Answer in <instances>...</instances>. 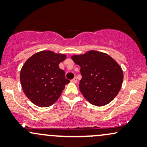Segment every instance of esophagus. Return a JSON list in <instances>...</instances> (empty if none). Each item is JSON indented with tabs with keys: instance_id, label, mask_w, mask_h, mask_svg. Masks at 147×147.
I'll list each match as a JSON object with an SVG mask.
<instances>
[{
	"instance_id": "34e87169",
	"label": "esophagus",
	"mask_w": 147,
	"mask_h": 147,
	"mask_svg": "<svg viewBox=\"0 0 147 147\" xmlns=\"http://www.w3.org/2000/svg\"><path fill=\"white\" fill-rule=\"evenodd\" d=\"M71 82H72V83H77V77H75V78H73L71 80Z\"/></svg>"
}]
</instances>
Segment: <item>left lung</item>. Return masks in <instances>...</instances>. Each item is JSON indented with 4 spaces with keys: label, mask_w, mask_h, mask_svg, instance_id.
Instances as JSON below:
<instances>
[{
    "label": "left lung",
    "mask_w": 147,
    "mask_h": 147,
    "mask_svg": "<svg viewBox=\"0 0 147 147\" xmlns=\"http://www.w3.org/2000/svg\"><path fill=\"white\" fill-rule=\"evenodd\" d=\"M71 58L81 67L82 78L79 82V90L91 104L104 106L117 96L124 75L121 67L112 57L90 50Z\"/></svg>",
    "instance_id": "obj_1"
}]
</instances>
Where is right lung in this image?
I'll use <instances>...</instances> for the list:
<instances>
[{
  "instance_id": "obj_1",
  "label": "right lung",
  "mask_w": 147,
  "mask_h": 147,
  "mask_svg": "<svg viewBox=\"0 0 147 147\" xmlns=\"http://www.w3.org/2000/svg\"><path fill=\"white\" fill-rule=\"evenodd\" d=\"M66 56L46 50L34 54L22 67L20 80L28 98L39 107L52 105L70 81L59 64Z\"/></svg>"
}]
</instances>
